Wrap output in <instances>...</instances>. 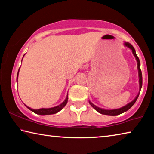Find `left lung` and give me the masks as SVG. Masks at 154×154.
<instances>
[{"label":"left lung","mask_w":154,"mask_h":154,"mask_svg":"<svg viewBox=\"0 0 154 154\" xmlns=\"http://www.w3.org/2000/svg\"><path fill=\"white\" fill-rule=\"evenodd\" d=\"M124 45L125 46L128 47V48H129L131 50H132L133 54L134 56H135L136 60H137V69H138V71H139V91H141L143 80H142V73H141V68H140V61H139V58L136 54V52H135V48H134V47L132 45H131L130 43L125 42ZM139 93H140V91H139ZM139 93L138 94L137 96H136L135 98L134 99V100H133L132 102L128 103V104H127L126 106H123V107H122L121 108L114 109V110H104V109H102L100 108L97 107L96 106H95L94 104H92V103L90 101H89V104H90V105L92 106V107H93L96 111L98 112L99 113L102 114H105V115L116 116V115H119V114H121L122 113H123V112H125L127 111L128 110H129V109L133 106V104H135V102L137 101V100Z\"/></svg>","instance_id":"1"}]
</instances>
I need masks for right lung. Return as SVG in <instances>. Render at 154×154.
<instances>
[{
  "label": "right lung",
  "mask_w": 154,
  "mask_h": 154,
  "mask_svg": "<svg viewBox=\"0 0 154 154\" xmlns=\"http://www.w3.org/2000/svg\"><path fill=\"white\" fill-rule=\"evenodd\" d=\"M22 59H23V58H22ZM19 71L17 72V77H18V74H19ZM67 102H68V94H67V96H66V97L65 101H64L62 104H60L59 106H55V107L50 108H40V109H38V110H34V109L30 108L29 107H28V106H27V108L29 109V110H32V112H33L35 114H40V115H48V114H56V113H57L58 112H59L60 110H62V109L66 106Z\"/></svg>",
  "instance_id": "right-lung-1"
}]
</instances>
